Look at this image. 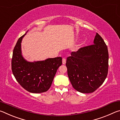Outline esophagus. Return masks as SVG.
Segmentation results:
<instances>
[{
	"label": "esophagus",
	"instance_id": "34e87169",
	"mask_svg": "<svg viewBox=\"0 0 120 120\" xmlns=\"http://www.w3.org/2000/svg\"><path fill=\"white\" fill-rule=\"evenodd\" d=\"M66 63V59L65 58H63L62 59V64H65Z\"/></svg>",
	"mask_w": 120,
	"mask_h": 120
}]
</instances>
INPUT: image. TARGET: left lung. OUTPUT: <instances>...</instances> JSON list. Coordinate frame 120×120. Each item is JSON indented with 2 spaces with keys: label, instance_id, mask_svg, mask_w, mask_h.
I'll return each instance as SVG.
<instances>
[{
  "label": "left lung",
  "instance_id": "obj_1",
  "mask_svg": "<svg viewBox=\"0 0 120 120\" xmlns=\"http://www.w3.org/2000/svg\"><path fill=\"white\" fill-rule=\"evenodd\" d=\"M66 64L74 89L82 93L94 92L104 82L108 73V49L102 38L96 33L94 44L72 52Z\"/></svg>",
  "mask_w": 120,
  "mask_h": 120
}]
</instances>
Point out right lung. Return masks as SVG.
Instances as JSON below:
<instances>
[{
  "mask_svg": "<svg viewBox=\"0 0 120 120\" xmlns=\"http://www.w3.org/2000/svg\"><path fill=\"white\" fill-rule=\"evenodd\" d=\"M27 33V32H26ZM26 33L18 40L14 49L11 70L19 85L32 93L45 92L50 88L62 58H49L43 61L28 62L22 54L21 42Z\"/></svg>",
  "mask_w": 120,
  "mask_h": 120,
  "instance_id": "right-lung-1",
  "label": "right lung"
}]
</instances>
